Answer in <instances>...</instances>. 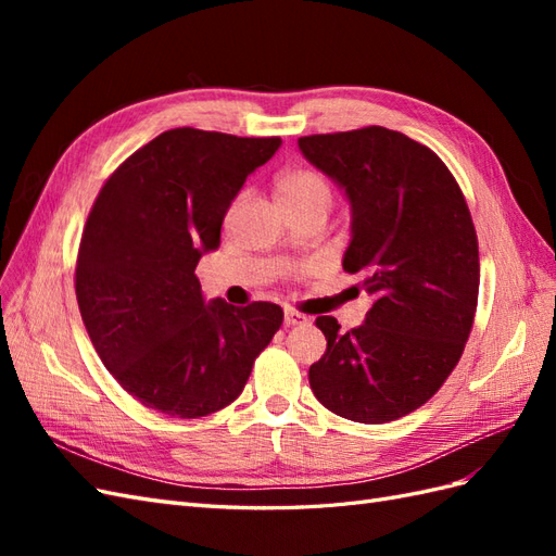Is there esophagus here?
<instances>
[{
  "label": "esophagus",
  "mask_w": 556,
  "mask_h": 556,
  "mask_svg": "<svg viewBox=\"0 0 556 556\" xmlns=\"http://www.w3.org/2000/svg\"><path fill=\"white\" fill-rule=\"evenodd\" d=\"M304 323H306V315H301L292 308H285V325L296 327V325H304Z\"/></svg>",
  "instance_id": "1"
}]
</instances>
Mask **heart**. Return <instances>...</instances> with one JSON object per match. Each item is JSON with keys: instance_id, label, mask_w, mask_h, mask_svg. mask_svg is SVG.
<instances>
[{"instance_id": "b5f03b06", "label": "heart", "mask_w": 556, "mask_h": 556, "mask_svg": "<svg viewBox=\"0 0 556 556\" xmlns=\"http://www.w3.org/2000/svg\"><path fill=\"white\" fill-rule=\"evenodd\" d=\"M276 199L282 211L317 208L329 211L333 201V190L323 174L313 169H288L282 172L276 182Z\"/></svg>"}]
</instances>
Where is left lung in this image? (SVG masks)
<instances>
[{
  "label": "left lung",
  "instance_id": "1",
  "mask_svg": "<svg viewBox=\"0 0 556 556\" xmlns=\"http://www.w3.org/2000/svg\"><path fill=\"white\" fill-rule=\"evenodd\" d=\"M299 148L352 206L343 268L374 296L364 325L319 315L327 352L308 368L331 413L382 425L427 403L473 327L480 257L459 182L431 148L378 125L301 137Z\"/></svg>",
  "mask_w": 556,
  "mask_h": 556
}]
</instances>
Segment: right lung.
<instances>
[{
  "instance_id": "add662e5",
  "label": "right lung",
  "mask_w": 556,
  "mask_h": 556,
  "mask_svg": "<svg viewBox=\"0 0 556 556\" xmlns=\"http://www.w3.org/2000/svg\"><path fill=\"white\" fill-rule=\"evenodd\" d=\"M280 137L178 127L129 155L99 190L76 257V299L99 359L157 413L194 419L237 399L282 308L206 304L199 257Z\"/></svg>"
}]
</instances>
